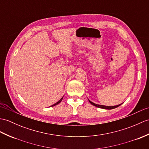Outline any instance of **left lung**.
<instances>
[{
  "label": "left lung",
  "mask_w": 149,
  "mask_h": 149,
  "mask_svg": "<svg viewBox=\"0 0 149 149\" xmlns=\"http://www.w3.org/2000/svg\"><path fill=\"white\" fill-rule=\"evenodd\" d=\"M89 100V103H90L91 104V105H94V106H95V107H98V108H101V109H108V110H110V109H113L117 108V107H118L119 106H120V105H116V106H111V107H109V106H105V105H97V104H96V103H93V102H91L90 100Z\"/></svg>",
  "instance_id": "obj_1"
}]
</instances>
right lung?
<instances>
[{
    "mask_svg": "<svg viewBox=\"0 0 149 149\" xmlns=\"http://www.w3.org/2000/svg\"><path fill=\"white\" fill-rule=\"evenodd\" d=\"M62 99H63V98H61L60 100H59V101L58 102H56V103H54V105H51V107H53V106H54V105H58V103H60L61 102V100H62Z\"/></svg>",
    "mask_w": 149,
    "mask_h": 149,
    "instance_id": "obj_1",
    "label": "right lung"
}]
</instances>
